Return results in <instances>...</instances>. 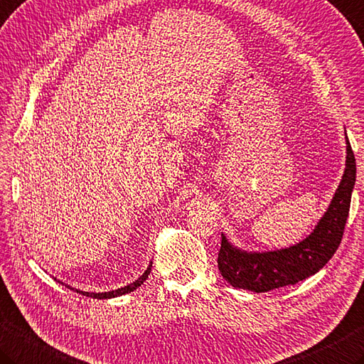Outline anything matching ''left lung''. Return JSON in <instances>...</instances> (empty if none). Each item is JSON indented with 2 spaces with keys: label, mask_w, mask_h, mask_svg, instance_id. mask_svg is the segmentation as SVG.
Listing matches in <instances>:
<instances>
[{
  "label": "left lung",
  "mask_w": 364,
  "mask_h": 364,
  "mask_svg": "<svg viewBox=\"0 0 364 364\" xmlns=\"http://www.w3.org/2000/svg\"><path fill=\"white\" fill-rule=\"evenodd\" d=\"M346 170L334 192L328 210L318 220L316 229L295 246L267 252H247L235 247L223 233L218 267L230 286L251 291H269L294 286L322 269L336 252L344 235L350 210L352 191L357 178V164L350 141L346 135Z\"/></svg>",
  "instance_id": "obj_1"
}]
</instances>
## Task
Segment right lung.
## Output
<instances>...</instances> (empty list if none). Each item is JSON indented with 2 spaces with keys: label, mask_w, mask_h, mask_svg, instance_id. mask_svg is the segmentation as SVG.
Masks as SVG:
<instances>
[{
  "label": "right lung",
  "mask_w": 364,
  "mask_h": 364,
  "mask_svg": "<svg viewBox=\"0 0 364 364\" xmlns=\"http://www.w3.org/2000/svg\"><path fill=\"white\" fill-rule=\"evenodd\" d=\"M153 263V262H151ZM151 263H149L148 265V268L145 269V273L141 274L137 281H134L132 284H129V286H124V287H121V289H117V290H110V291H99V294H95V291H82V290H77V289H74V287H69V289H73V290H75L77 294H82V295H87V296H91V298H97V300H107V298H115V296H121V295H126V294H131V291H134L135 289H139L141 284H144L145 281H146V277H148V274H149V272H151ZM63 284V282H61Z\"/></svg>",
  "instance_id": "obj_1"
}]
</instances>
